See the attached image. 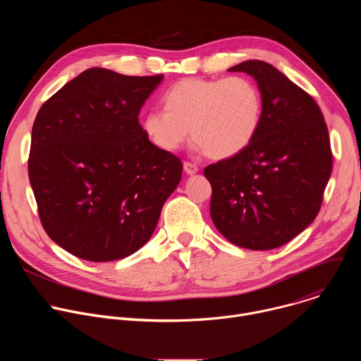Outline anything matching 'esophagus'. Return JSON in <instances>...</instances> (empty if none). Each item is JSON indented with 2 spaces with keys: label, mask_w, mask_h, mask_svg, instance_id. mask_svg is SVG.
<instances>
[{
  "label": "esophagus",
  "mask_w": 361,
  "mask_h": 361,
  "mask_svg": "<svg viewBox=\"0 0 361 361\" xmlns=\"http://www.w3.org/2000/svg\"><path fill=\"white\" fill-rule=\"evenodd\" d=\"M184 171L187 174H195L198 171V166L194 164V163H190V161H185L184 163Z\"/></svg>",
  "instance_id": "obj_1"
}]
</instances>
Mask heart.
<instances>
[{"label": "heart", "mask_w": 361, "mask_h": 361, "mask_svg": "<svg viewBox=\"0 0 361 361\" xmlns=\"http://www.w3.org/2000/svg\"><path fill=\"white\" fill-rule=\"evenodd\" d=\"M164 110L142 120L149 141L176 151L188 138L210 159L224 160L244 151L259 131L263 116L262 92L245 77L183 78L163 95Z\"/></svg>", "instance_id": "b5f03b06"}]
</instances>
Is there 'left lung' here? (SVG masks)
<instances>
[{
    "instance_id": "obj_1",
    "label": "left lung",
    "mask_w": 361,
    "mask_h": 361,
    "mask_svg": "<svg viewBox=\"0 0 361 361\" xmlns=\"http://www.w3.org/2000/svg\"><path fill=\"white\" fill-rule=\"evenodd\" d=\"M228 71L255 78L263 116L244 151L204 169L212 220L238 247L277 248L320 212L333 169L327 124L314 98L271 64L250 60Z\"/></svg>"
}]
</instances>
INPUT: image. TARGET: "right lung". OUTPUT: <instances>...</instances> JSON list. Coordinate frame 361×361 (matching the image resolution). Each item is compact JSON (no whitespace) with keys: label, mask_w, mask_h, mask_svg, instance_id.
<instances>
[{"label":"right lung","mask_w":361,"mask_h":361,"mask_svg":"<svg viewBox=\"0 0 361 361\" xmlns=\"http://www.w3.org/2000/svg\"><path fill=\"white\" fill-rule=\"evenodd\" d=\"M163 74L88 68L49 97L31 134L28 177L45 233L87 262L131 255L152 235L183 163L138 114Z\"/></svg>","instance_id":"add662e5"}]
</instances>
